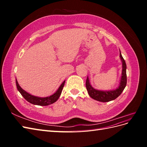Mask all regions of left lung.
<instances>
[{
    "instance_id": "left-lung-1",
    "label": "left lung",
    "mask_w": 147,
    "mask_h": 147,
    "mask_svg": "<svg viewBox=\"0 0 147 147\" xmlns=\"http://www.w3.org/2000/svg\"><path fill=\"white\" fill-rule=\"evenodd\" d=\"M119 56L121 57V59L122 61V74H121V81H120L119 86L116 90H112V91H99L95 90L93 88L90 83V80L87 77L86 81V87L88 92L90 96L93 99L96 100L97 101H100L102 102H106L113 100L121 94L123 91L124 89L125 88L127 83V76H126V64L125 63V61L123 59V57L121 54L119 53Z\"/></svg>"
}]
</instances>
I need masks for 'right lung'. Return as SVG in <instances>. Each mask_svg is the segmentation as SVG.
<instances>
[{"mask_svg":"<svg viewBox=\"0 0 147 147\" xmlns=\"http://www.w3.org/2000/svg\"><path fill=\"white\" fill-rule=\"evenodd\" d=\"M16 86L18 90L20 91L21 94L23 96L24 98L28 101L30 103L34 104V105H41V106H46L50 105L55 102L57 99H59V97L61 94V92L63 91V87L65 84V81L63 82V83L61 84V86L58 88V90L57 91L53 94V95L46 97H38L31 95L27 92H26L24 90L22 89L20 86L19 85L18 83L17 80H16Z\"/></svg>","mask_w":147,"mask_h":147,"instance_id":"right-lung-1","label":"right lung"}]
</instances>
